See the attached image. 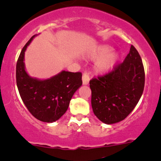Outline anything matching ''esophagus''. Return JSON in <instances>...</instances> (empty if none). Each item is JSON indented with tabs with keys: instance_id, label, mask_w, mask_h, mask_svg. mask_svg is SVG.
<instances>
[{
	"instance_id": "34e87169",
	"label": "esophagus",
	"mask_w": 161,
	"mask_h": 161,
	"mask_svg": "<svg viewBox=\"0 0 161 161\" xmlns=\"http://www.w3.org/2000/svg\"><path fill=\"white\" fill-rule=\"evenodd\" d=\"M89 81H90V78H89V75L88 73H84V74L82 75V83L85 86L88 85Z\"/></svg>"
}]
</instances>
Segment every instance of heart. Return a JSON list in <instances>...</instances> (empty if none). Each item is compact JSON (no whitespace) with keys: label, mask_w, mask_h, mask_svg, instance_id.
<instances>
[{"label":"heart","mask_w":161,"mask_h":161,"mask_svg":"<svg viewBox=\"0 0 161 161\" xmlns=\"http://www.w3.org/2000/svg\"><path fill=\"white\" fill-rule=\"evenodd\" d=\"M113 49V47L109 45H101L89 55L91 58L97 59L94 69L100 75H107L112 72L121 61L120 54L112 52Z\"/></svg>","instance_id":"obj_1"}]
</instances>
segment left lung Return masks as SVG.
Segmentation results:
<instances>
[{"instance_id": "1", "label": "left lung", "mask_w": 161, "mask_h": 161, "mask_svg": "<svg viewBox=\"0 0 161 161\" xmlns=\"http://www.w3.org/2000/svg\"><path fill=\"white\" fill-rule=\"evenodd\" d=\"M92 109L106 125L122 121L142 97L145 72L139 52L133 46L123 63L109 74L90 81Z\"/></svg>"}]
</instances>
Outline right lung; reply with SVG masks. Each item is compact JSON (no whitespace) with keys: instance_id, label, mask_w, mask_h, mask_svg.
<instances>
[{"instance_id":"add662e5","label":"right lung","mask_w":161,"mask_h":161,"mask_svg":"<svg viewBox=\"0 0 161 161\" xmlns=\"http://www.w3.org/2000/svg\"><path fill=\"white\" fill-rule=\"evenodd\" d=\"M36 36H33L21 52L16 64V84L32 115L43 122L52 123L65 113L74 93L82 86V73L62 70L49 79L31 76L25 68V53Z\"/></svg>"}]
</instances>
